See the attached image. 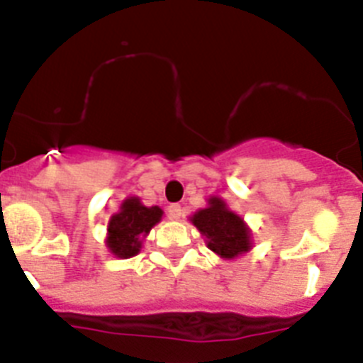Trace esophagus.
Segmentation results:
<instances>
[{"label": "esophagus", "mask_w": 363, "mask_h": 363, "mask_svg": "<svg viewBox=\"0 0 363 363\" xmlns=\"http://www.w3.org/2000/svg\"><path fill=\"white\" fill-rule=\"evenodd\" d=\"M168 216H169V219H181V216H182L181 204H169Z\"/></svg>", "instance_id": "1"}]
</instances>
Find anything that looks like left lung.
Listing matches in <instances>:
<instances>
[{
	"instance_id": "1",
	"label": "left lung",
	"mask_w": 363,
	"mask_h": 363,
	"mask_svg": "<svg viewBox=\"0 0 363 363\" xmlns=\"http://www.w3.org/2000/svg\"><path fill=\"white\" fill-rule=\"evenodd\" d=\"M194 225L206 235L208 247L220 257L239 256L250 248V234L239 216L230 212L220 199H210V206L194 216Z\"/></svg>"
}]
</instances>
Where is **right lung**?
I'll return each mask as SVG.
<instances>
[{
	"instance_id": "1",
	"label": "right lung",
	"mask_w": 363,
	"mask_h": 363,
	"mask_svg": "<svg viewBox=\"0 0 363 363\" xmlns=\"http://www.w3.org/2000/svg\"><path fill=\"white\" fill-rule=\"evenodd\" d=\"M162 217L159 206H144L137 197L125 201L121 212L109 220V238L107 247L116 257H131L138 254L143 241L140 238L150 234V230L157 225Z\"/></svg>"
}]
</instances>
